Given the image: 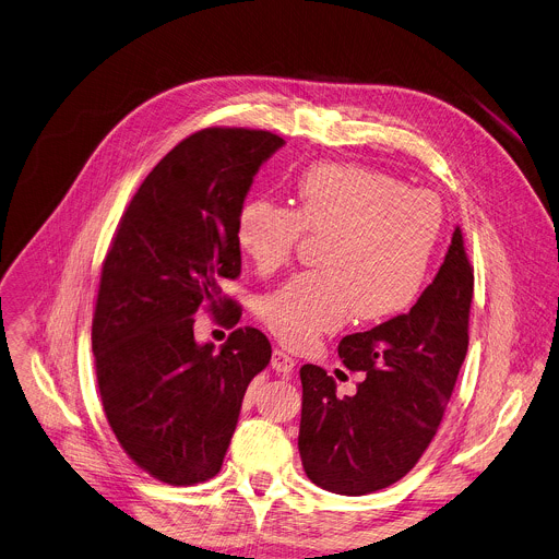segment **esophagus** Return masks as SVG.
I'll return each mask as SVG.
<instances>
[{
  "instance_id": "1",
  "label": "esophagus",
  "mask_w": 559,
  "mask_h": 559,
  "mask_svg": "<svg viewBox=\"0 0 559 559\" xmlns=\"http://www.w3.org/2000/svg\"><path fill=\"white\" fill-rule=\"evenodd\" d=\"M294 359L289 357L287 352H283V349H274L272 352V368L278 372V374H289L292 370H294Z\"/></svg>"
}]
</instances>
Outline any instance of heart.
I'll return each instance as SVG.
<instances>
[{"instance_id":"1","label":"heart","mask_w":559,"mask_h":559,"mask_svg":"<svg viewBox=\"0 0 559 559\" xmlns=\"http://www.w3.org/2000/svg\"><path fill=\"white\" fill-rule=\"evenodd\" d=\"M443 212L428 189L403 187L390 174L321 163L294 185V210L253 198L238 210L234 236L263 274L283 267L302 231L325 236L319 272L289 278L259 300L261 323L302 349L343 328L352 312L377 323L417 300L439 240Z\"/></svg>"}]
</instances>
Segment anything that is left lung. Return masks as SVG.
Segmentation results:
<instances>
[{
    "label": "left lung",
    "mask_w": 559,
    "mask_h": 559,
    "mask_svg": "<svg viewBox=\"0 0 559 559\" xmlns=\"http://www.w3.org/2000/svg\"><path fill=\"white\" fill-rule=\"evenodd\" d=\"M473 265L456 227L435 281L408 314L338 343L364 372L354 396L319 366H302L298 452L306 475L336 495H368L408 475L430 445L468 352Z\"/></svg>",
    "instance_id": "8db88e82"
}]
</instances>
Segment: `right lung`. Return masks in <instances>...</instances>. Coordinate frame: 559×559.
<instances>
[{
	"label": "right lung",
	"mask_w": 559,
	"mask_h": 559,
	"mask_svg": "<svg viewBox=\"0 0 559 559\" xmlns=\"http://www.w3.org/2000/svg\"><path fill=\"white\" fill-rule=\"evenodd\" d=\"M283 144L259 129L191 133L144 178L103 263L91 330L99 399L122 450L165 484L218 475L245 390L272 359L257 328L221 349L198 345L193 314L223 307L216 317L240 321L218 283L240 276L236 216Z\"/></svg>",
	"instance_id": "add662e5"
}]
</instances>
